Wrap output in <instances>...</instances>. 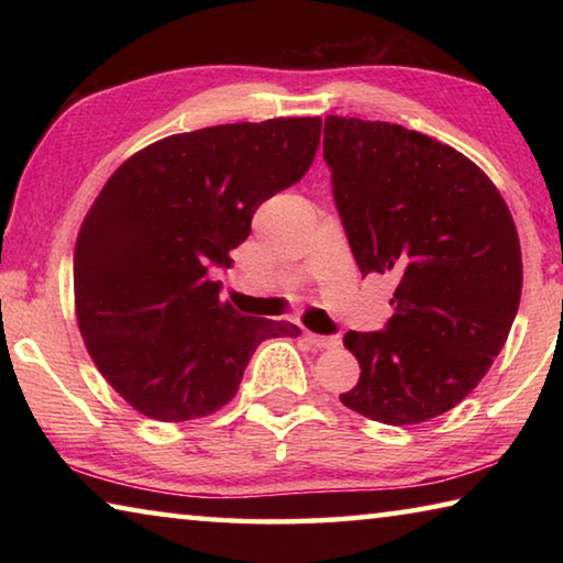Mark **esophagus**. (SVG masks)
Masks as SVG:
<instances>
[{
	"instance_id": "34e87169",
	"label": "esophagus",
	"mask_w": 563,
	"mask_h": 563,
	"mask_svg": "<svg viewBox=\"0 0 563 563\" xmlns=\"http://www.w3.org/2000/svg\"><path fill=\"white\" fill-rule=\"evenodd\" d=\"M305 340H308L312 347H320V350H330V347H338L340 345V338L316 335V332H305Z\"/></svg>"
}]
</instances>
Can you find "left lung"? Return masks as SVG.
Masks as SVG:
<instances>
[{
	"label": "left lung",
	"instance_id": "left-lung-1",
	"mask_svg": "<svg viewBox=\"0 0 563 563\" xmlns=\"http://www.w3.org/2000/svg\"><path fill=\"white\" fill-rule=\"evenodd\" d=\"M322 151L360 273L397 280L385 330L345 335L360 379L340 402L383 424L427 422L460 405L507 342L517 225L479 166L419 131L328 117Z\"/></svg>",
	"mask_w": 563,
	"mask_h": 563
}]
</instances>
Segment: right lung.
<instances>
[{
    "mask_svg": "<svg viewBox=\"0 0 563 563\" xmlns=\"http://www.w3.org/2000/svg\"><path fill=\"white\" fill-rule=\"evenodd\" d=\"M320 129V117H290L174 133L101 188L74 247L76 320L136 412L213 415L263 340L300 335L292 322L241 316L208 273L231 268L258 206L305 176Z\"/></svg>",
    "mask_w": 563,
    "mask_h": 563,
    "instance_id": "right-lung-1",
    "label": "right lung"
}]
</instances>
